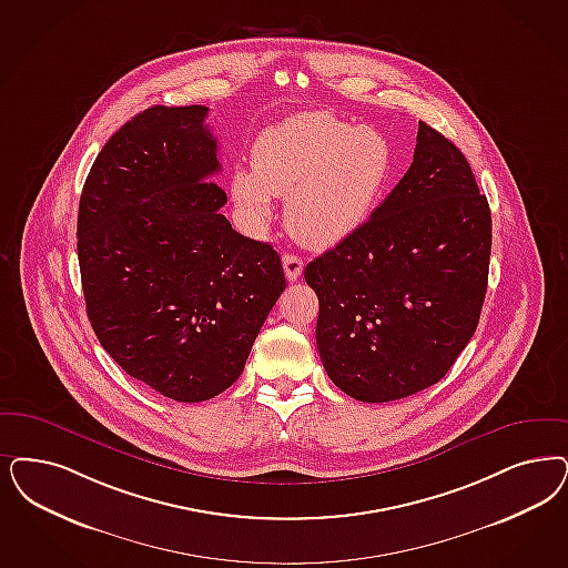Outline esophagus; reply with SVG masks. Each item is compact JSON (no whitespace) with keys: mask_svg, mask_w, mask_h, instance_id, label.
<instances>
[{"mask_svg":"<svg viewBox=\"0 0 568 568\" xmlns=\"http://www.w3.org/2000/svg\"><path fill=\"white\" fill-rule=\"evenodd\" d=\"M283 271H285L287 281H297V276L304 271L302 257H297V255L294 254L283 255Z\"/></svg>","mask_w":568,"mask_h":568,"instance_id":"34e87169","label":"esophagus"}]
</instances>
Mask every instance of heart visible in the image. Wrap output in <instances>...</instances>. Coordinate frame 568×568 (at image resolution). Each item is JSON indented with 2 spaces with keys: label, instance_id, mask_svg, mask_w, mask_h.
Wrapping results in <instances>:
<instances>
[{
  "label": "heart",
  "instance_id": "heart-1",
  "mask_svg": "<svg viewBox=\"0 0 568 568\" xmlns=\"http://www.w3.org/2000/svg\"><path fill=\"white\" fill-rule=\"evenodd\" d=\"M390 172L382 132L304 113L257 136L252 170H236L231 195L254 224L271 214V196H287L290 231L311 247H332L369 220Z\"/></svg>",
  "mask_w": 568,
  "mask_h": 568
}]
</instances>
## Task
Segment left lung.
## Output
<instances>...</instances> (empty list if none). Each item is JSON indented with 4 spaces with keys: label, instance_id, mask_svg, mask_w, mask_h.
<instances>
[{
    "label": "left lung",
    "instance_id": "left-lung-1",
    "mask_svg": "<svg viewBox=\"0 0 568 568\" xmlns=\"http://www.w3.org/2000/svg\"><path fill=\"white\" fill-rule=\"evenodd\" d=\"M490 210L468 159L419 121L412 168L353 236L313 260L316 348L333 384L388 403L440 382L478 327Z\"/></svg>",
    "mask_w": 568,
    "mask_h": 568
}]
</instances>
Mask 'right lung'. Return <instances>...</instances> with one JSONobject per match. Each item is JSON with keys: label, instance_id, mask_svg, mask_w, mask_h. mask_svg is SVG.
<instances>
[{"label": "right lung", "instance_id": "add662e5", "mask_svg": "<svg viewBox=\"0 0 568 568\" xmlns=\"http://www.w3.org/2000/svg\"><path fill=\"white\" fill-rule=\"evenodd\" d=\"M207 106H151L85 178L78 257L85 311L123 372L178 400L231 388L285 290L268 243L220 214L226 193Z\"/></svg>", "mask_w": 568, "mask_h": 568}]
</instances>
